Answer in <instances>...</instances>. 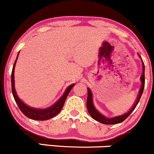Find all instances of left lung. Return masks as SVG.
Here are the masks:
<instances>
[{
  "instance_id": "obj_1",
  "label": "left lung",
  "mask_w": 154,
  "mask_h": 154,
  "mask_svg": "<svg viewBox=\"0 0 154 154\" xmlns=\"http://www.w3.org/2000/svg\"><path fill=\"white\" fill-rule=\"evenodd\" d=\"M140 57V55H139ZM141 58V57H140ZM140 80H141L142 82V85L141 88L140 89L139 95L137 96V101L135 102L134 104L133 105V107L131 108V109H129V111L128 112L125 113L124 115H121V116H117V117L112 118H107L104 117V116H102L100 112H98L96 109L95 107H94V104H93V99H92V93H91V90L89 88H88V99H87V109L88 111L89 114L91 115V116L94 118V120L97 121L98 122H100L102 124H119V123L123 122L125 119H126L129 116V115L131 114V112H133V110L135 109V107H137V104L139 103V101L141 98L142 94H143V90H144L145 87V65L144 63H143V74H142L141 77H140Z\"/></svg>"
}]
</instances>
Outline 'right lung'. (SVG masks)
<instances>
[{
  "label": "right lung",
  "mask_w": 154,
  "mask_h": 154,
  "mask_svg": "<svg viewBox=\"0 0 154 154\" xmlns=\"http://www.w3.org/2000/svg\"><path fill=\"white\" fill-rule=\"evenodd\" d=\"M19 53L20 52H18V55L17 56L16 60H15L14 66H13L12 72H11V91H12V94L13 96H14L15 102L17 104L18 107H19L21 112H23L26 117L29 118L30 119L36 120V121H46V120L50 119V118L55 117V116H56L62 109L67 96H68L69 92H70L71 89L74 87V85H75V84H72L71 85H69L66 88V90L65 91V92H64L63 95L62 96L58 102L55 103V104H54L52 107L47 108V109H35V108L28 107V106H27L26 104L22 102L20 99V98L18 97V96L17 95V92L14 87V68L15 65H16L18 55H19Z\"/></svg>",
  "instance_id": "1"
}]
</instances>
